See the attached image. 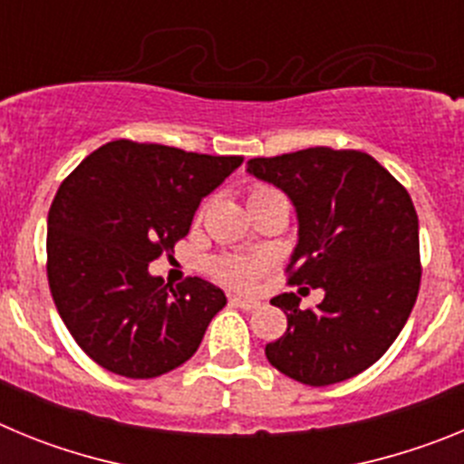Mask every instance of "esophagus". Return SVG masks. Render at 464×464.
Masks as SVG:
<instances>
[{"mask_svg":"<svg viewBox=\"0 0 464 464\" xmlns=\"http://www.w3.org/2000/svg\"><path fill=\"white\" fill-rule=\"evenodd\" d=\"M229 302H232L237 309H244V311H253L260 306V302H257V299H251V297H232Z\"/></svg>","mask_w":464,"mask_h":464,"instance_id":"obj_1","label":"esophagus"}]
</instances>
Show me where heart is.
<instances>
[{
	"mask_svg": "<svg viewBox=\"0 0 464 464\" xmlns=\"http://www.w3.org/2000/svg\"><path fill=\"white\" fill-rule=\"evenodd\" d=\"M272 188L256 186L251 190V195L257 192H267ZM269 257L260 256V253H227V256H218L211 260V274L218 281L227 283V285H235V288H251L253 283L267 272Z\"/></svg>",
	"mask_w": 464,
	"mask_h": 464,
	"instance_id": "heart-1",
	"label": "heart"
}]
</instances>
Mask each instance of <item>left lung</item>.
<instances>
[{
  "label": "left lung",
  "mask_w": 464,
  "mask_h": 464,
  "mask_svg": "<svg viewBox=\"0 0 464 464\" xmlns=\"http://www.w3.org/2000/svg\"><path fill=\"white\" fill-rule=\"evenodd\" d=\"M248 174L281 188L297 211L288 283L325 290L315 309H299L295 293L272 299L288 330L265 355L306 385L360 374L395 342L420 288L418 216L407 188L372 155L327 146L253 158Z\"/></svg>",
  "instance_id": "left-lung-1"
}]
</instances>
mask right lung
Returning <instances> with one entry per match:
<instances>
[{
  "mask_svg": "<svg viewBox=\"0 0 464 464\" xmlns=\"http://www.w3.org/2000/svg\"><path fill=\"white\" fill-rule=\"evenodd\" d=\"M241 162L118 139L64 179L48 211V285L72 337L100 367L155 379L195 355L225 293L199 276L169 288L149 262L174 251L199 202Z\"/></svg>",
  "mask_w": 464,
  "mask_h": 464,
  "instance_id": "add662e5",
  "label": "right lung"
}]
</instances>
